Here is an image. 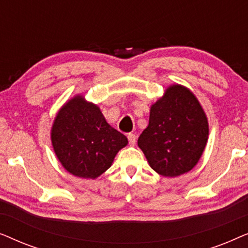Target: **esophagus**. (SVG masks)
Returning <instances> with one entry per match:
<instances>
[{
    "label": "esophagus",
    "instance_id": "34e87169",
    "mask_svg": "<svg viewBox=\"0 0 248 248\" xmlns=\"http://www.w3.org/2000/svg\"><path fill=\"white\" fill-rule=\"evenodd\" d=\"M127 139H128V142H130L131 145H134L135 142H137V135L133 134V133H128Z\"/></svg>",
    "mask_w": 248,
    "mask_h": 248
}]
</instances>
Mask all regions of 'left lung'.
Instances as JSON below:
<instances>
[{
	"label": "left lung",
	"instance_id": "obj_1",
	"mask_svg": "<svg viewBox=\"0 0 248 248\" xmlns=\"http://www.w3.org/2000/svg\"><path fill=\"white\" fill-rule=\"evenodd\" d=\"M209 138V122L198 98L175 83L151 105L149 125L138 145L159 175L177 177L192 170Z\"/></svg>",
	"mask_w": 248,
	"mask_h": 248
}]
</instances>
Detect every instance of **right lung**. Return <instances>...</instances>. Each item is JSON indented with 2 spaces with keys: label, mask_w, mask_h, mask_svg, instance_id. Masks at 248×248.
<instances>
[{
  "label": "right lung",
  "mask_w": 248,
  "mask_h": 248,
  "mask_svg": "<svg viewBox=\"0 0 248 248\" xmlns=\"http://www.w3.org/2000/svg\"><path fill=\"white\" fill-rule=\"evenodd\" d=\"M50 141L63 168L77 177L96 179L113 164L127 138L107 123L98 105L76 94L60 108Z\"/></svg>",
  "instance_id": "add662e5"
}]
</instances>
